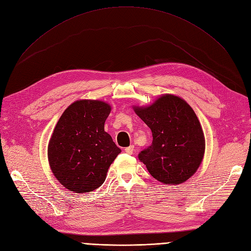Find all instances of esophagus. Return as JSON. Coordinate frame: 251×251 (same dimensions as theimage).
<instances>
[{"label":"esophagus","instance_id":"1","mask_svg":"<svg viewBox=\"0 0 251 251\" xmlns=\"http://www.w3.org/2000/svg\"><path fill=\"white\" fill-rule=\"evenodd\" d=\"M125 152L126 154H129V155H131L132 152H133V151H134V147L133 146H130V147H127V148H125Z\"/></svg>","mask_w":251,"mask_h":251}]
</instances>
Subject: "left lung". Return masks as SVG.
Returning a JSON list of instances; mask_svg holds the SVG:
<instances>
[{
  "label": "left lung",
  "mask_w": 251,
  "mask_h": 251,
  "mask_svg": "<svg viewBox=\"0 0 251 251\" xmlns=\"http://www.w3.org/2000/svg\"><path fill=\"white\" fill-rule=\"evenodd\" d=\"M134 111L151 130V145L138 154L151 176L166 184L189 179L205 151L203 130L193 108L180 97L165 94Z\"/></svg>",
  "instance_id": "1"
}]
</instances>
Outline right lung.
I'll list each match as a JSON object with an SVG mask.
<instances>
[{
	"label": "right lung",
	"instance_id": "obj_1",
	"mask_svg": "<svg viewBox=\"0 0 251 251\" xmlns=\"http://www.w3.org/2000/svg\"><path fill=\"white\" fill-rule=\"evenodd\" d=\"M111 106L100 100H78L63 112L48 146L54 176L64 188L89 193L103 183L108 167L121 152L104 122Z\"/></svg>",
	"mask_w": 251,
	"mask_h": 251
}]
</instances>
